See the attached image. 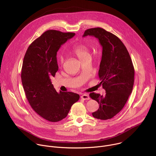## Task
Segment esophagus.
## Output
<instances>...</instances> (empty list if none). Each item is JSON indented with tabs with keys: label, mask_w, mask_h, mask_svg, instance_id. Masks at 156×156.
<instances>
[{
	"label": "esophagus",
	"mask_w": 156,
	"mask_h": 156,
	"mask_svg": "<svg viewBox=\"0 0 156 156\" xmlns=\"http://www.w3.org/2000/svg\"><path fill=\"white\" fill-rule=\"evenodd\" d=\"M81 99H83V100H89V99H90V96H89V95L86 94H83V95L81 96Z\"/></svg>",
	"instance_id": "esophagus-1"
}]
</instances>
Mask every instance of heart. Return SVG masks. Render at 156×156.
<instances>
[{"label":"heart","mask_w":156,"mask_h":156,"mask_svg":"<svg viewBox=\"0 0 156 156\" xmlns=\"http://www.w3.org/2000/svg\"><path fill=\"white\" fill-rule=\"evenodd\" d=\"M72 51L81 62L90 57V50L86 44H76L73 48ZM63 60L64 58L63 55L60 54L58 56V61L60 63H62L63 62Z\"/></svg>","instance_id":"obj_1"}]
</instances>
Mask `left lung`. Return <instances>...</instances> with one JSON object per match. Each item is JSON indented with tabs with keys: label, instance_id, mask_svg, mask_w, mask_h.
<instances>
[{
	"label": "left lung",
	"instance_id": "obj_1",
	"mask_svg": "<svg viewBox=\"0 0 156 156\" xmlns=\"http://www.w3.org/2000/svg\"><path fill=\"white\" fill-rule=\"evenodd\" d=\"M87 36L96 37L102 47L98 74L100 84L105 90L104 96L90 93V97L99 104L92 115L98 119H110L122 110L132 92L134 67L126 47L115 35L94 28L84 31L83 37Z\"/></svg>",
	"mask_w": 156,
	"mask_h": 156
}]
</instances>
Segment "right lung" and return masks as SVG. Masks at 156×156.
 <instances>
[{"instance_id":"1","label":"right lung","mask_w":156,"mask_h":156,"mask_svg":"<svg viewBox=\"0 0 156 156\" xmlns=\"http://www.w3.org/2000/svg\"><path fill=\"white\" fill-rule=\"evenodd\" d=\"M75 35L48 30L30 44L24 57L21 78L26 97L35 112L49 122L65 119L80 99L74 93H57L51 82L58 70L57 52Z\"/></svg>"}]
</instances>
